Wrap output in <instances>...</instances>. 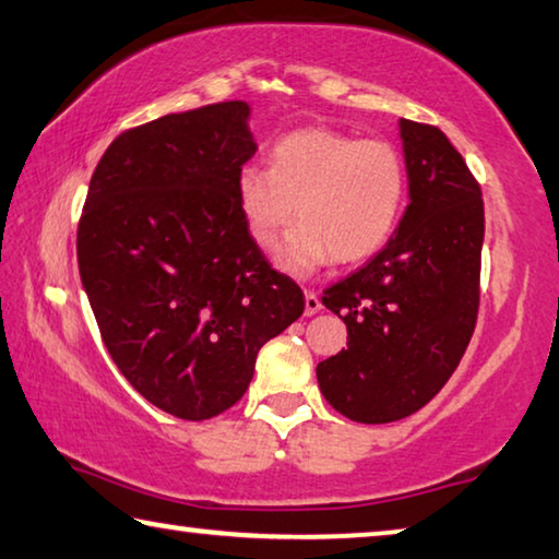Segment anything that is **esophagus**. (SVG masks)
<instances>
[{
	"label": "esophagus",
	"mask_w": 559,
	"mask_h": 559,
	"mask_svg": "<svg viewBox=\"0 0 559 559\" xmlns=\"http://www.w3.org/2000/svg\"><path fill=\"white\" fill-rule=\"evenodd\" d=\"M321 298H318V294L316 290H311V288H306V316H313V313H318L321 311Z\"/></svg>",
	"instance_id": "34e87169"
}]
</instances>
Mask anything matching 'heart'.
<instances>
[{
  "label": "heart",
  "instance_id": "heart-1",
  "mask_svg": "<svg viewBox=\"0 0 559 559\" xmlns=\"http://www.w3.org/2000/svg\"><path fill=\"white\" fill-rule=\"evenodd\" d=\"M238 206L253 243L273 253L288 234L281 265L306 276L323 263H360L393 236L407 199V166L385 139L333 129H300L271 152V168L246 164L236 179Z\"/></svg>",
  "mask_w": 559,
  "mask_h": 559
}]
</instances>
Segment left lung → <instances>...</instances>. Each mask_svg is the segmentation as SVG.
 <instances>
[{"label": "left lung", "instance_id": "obj_1", "mask_svg": "<svg viewBox=\"0 0 559 559\" xmlns=\"http://www.w3.org/2000/svg\"><path fill=\"white\" fill-rule=\"evenodd\" d=\"M407 203L383 251L323 290L348 348L318 362V385L345 418H407L438 395L473 338L480 308V183L438 127L401 119Z\"/></svg>", "mask_w": 559, "mask_h": 559}]
</instances>
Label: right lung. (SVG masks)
<instances>
[{
  "label": "right lung",
  "mask_w": 559,
  "mask_h": 559,
  "mask_svg": "<svg viewBox=\"0 0 559 559\" xmlns=\"http://www.w3.org/2000/svg\"><path fill=\"white\" fill-rule=\"evenodd\" d=\"M248 111L221 102L123 131L94 168L76 228L106 350L136 393L181 420L241 401L261 345L306 308L238 206V171L255 154Z\"/></svg>",
  "instance_id": "obj_1"
}]
</instances>
